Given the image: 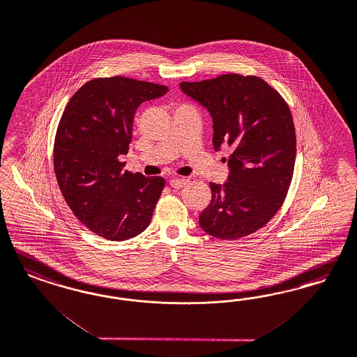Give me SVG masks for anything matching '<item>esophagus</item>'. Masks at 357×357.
Returning a JSON list of instances; mask_svg holds the SVG:
<instances>
[{"label":"esophagus","mask_w":357,"mask_h":357,"mask_svg":"<svg viewBox=\"0 0 357 357\" xmlns=\"http://www.w3.org/2000/svg\"><path fill=\"white\" fill-rule=\"evenodd\" d=\"M185 185H187L185 179H172L170 181V185H172V188H176V190L183 188Z\"/></svg>","instance_id":"esophagus-1"}]
</instances>
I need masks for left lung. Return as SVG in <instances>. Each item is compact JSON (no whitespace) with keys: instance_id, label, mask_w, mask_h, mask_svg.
Segmentation results:
<instances>
[{"instance_id":"8db88e82","label":"left lung","mask_w":357,"mask_h":357,"mask_svg":"<svg viewBox=\"0 0 357 357\" xmlns=\"http://www.w3.org/2000/svg\"><path fill=\"white\" fill-rule=\"evenodd\" d=\"M181 88L212 116L215 151L231 149L228 181L209 183L202 229L220 240L255 234L282 207L293 179L296 138L287 102L253 75H220Z\"/></svg>"}]
</instances>
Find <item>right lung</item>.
<instances>
[{
    "instance_id": "obj_1",
    "label": "right lung",
    "mask_w": 357,
    "mask_h": 357,
    "mask_svg": "<svg viewBox=\"0 0 357 357\" xmlns=\"http://www.w3.org/2000/svg\"><path fill=\"white\" fill-rule=\"evenodd\" d=\"M167 86L123 76L96 77L70 98L54 141L63 197L86 228L111 241L144 232L165 187L160 176L123 172L135 109Z\"/></svg>"
}]
</instances>
